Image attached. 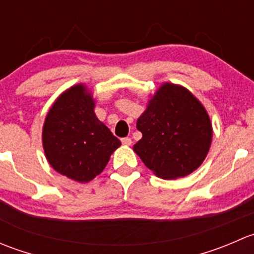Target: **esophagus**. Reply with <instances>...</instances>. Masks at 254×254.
Wrapping results in <instances>:
<instances>
[{
    "label": "esophagus",
    "instance_id": "1",
    "mask_svg": "<svg viewBox=\"0 0 254 254\" xmlns=\"http://www.w3.org/2000/svg\"><path fill=\"white\" fill-rule=\"evenodd\" d=\"M122 143H123V145H125V146L131 145V139H130V137H123Z\"/></svg>",
    "mask_w": 254,
    "mask_h": 254
}]
</instances>
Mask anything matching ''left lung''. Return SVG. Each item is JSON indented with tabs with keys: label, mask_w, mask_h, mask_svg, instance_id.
I'll return each mask as SVG.
<instances>
[{
	"label": "left lung",
	"mask_w": 254,
	"mask_h": 254,
	"mask_svg": "<svg viewBox=\"0 0 254 254\" xmlns=\"http://www.w3.org/2000/svg\"><path fill=\"white\" fill-rule=\"evenodd\" d=\"M134 151L153 175L177 179L200 167L210 150L212 125L205 107L181 84L163 82L147 101Z\"/></svg>",
	"instance_id": "1"
}]
</instances>
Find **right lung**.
Wrapping results in <instances>:
<instances>
[{"mask_svg": "<svg viewBox=\"0 0 254 254\" xmlns=\"http://www.w3.org/2000/svg\"><path fill=\"white\" fill-rule=\"evenodd\" d=\"M96 101L86 84L64 91L49 109L43 125L45 157L60 175L87 183L103 172L122 145L94 113Z\"/></svg>", "mask_w": 254, "mask_h": 254, "instance_id": "add662e5", "label": "right lung"}]
</instances>
